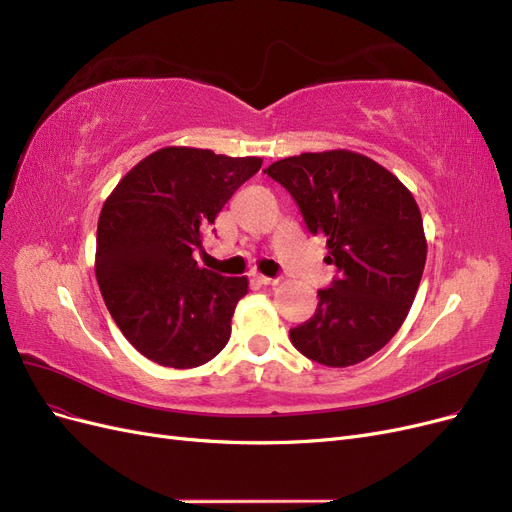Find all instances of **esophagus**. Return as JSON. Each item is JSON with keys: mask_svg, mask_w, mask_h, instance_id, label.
<instances>
[{"mask_svg": "<svg viewBox=\"0 0 512 512\" xmlns=\"http://www.w3.org/2000/svg\"><path fill=\"white\" fill-rule=\"evenodd\" d=\"M254 277H256L260 284H265V286H277V284H280V280H277V277H267V275H260V273H256Z\"/></svg>", "mask_w": 512, "mask_h": 512, "instance_id": "1", "label": "esophagus"}]
</instances>
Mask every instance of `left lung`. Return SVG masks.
Returning a JSON list of instances; mask_svg holds the SVG:
<instances>
[{"mask_svg": "<svg viewBox=\"0 0 512 512\" xmlns=\"http://www.w3.org/2000/svg\"><path fill=\"white\" fill-rule=\"evenodd\" d=\"M265 173L297 200L312 235L327 237L333 284L290 342L327 367L356 365L391 342L421 284L427 241L410 190L361 153L333 149L273 162Z\"/></svg>", "mask_w": 512, "mask_h": 512, "instance_id": "obj_1", "label": "left lung"}]
</instances>
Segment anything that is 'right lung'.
<instances>
[{"label": "right lung", "instance_id": "obj_1", "mask_svg": "<svg viewBox=\"0 0 512 512\" xmlns=\"http://www.w3.org/2000/svg\"><path fill=\"white\" fill-rule=\"evenodd\" d=\"M260 166L252 156L164 147L106 198L96 239L98 286L123 337L149 361L190 369L228 344L247 277L198 267L192 252Z\"/></svg>", "mask_w": 512, "mask_h": 512}]
</instances>
